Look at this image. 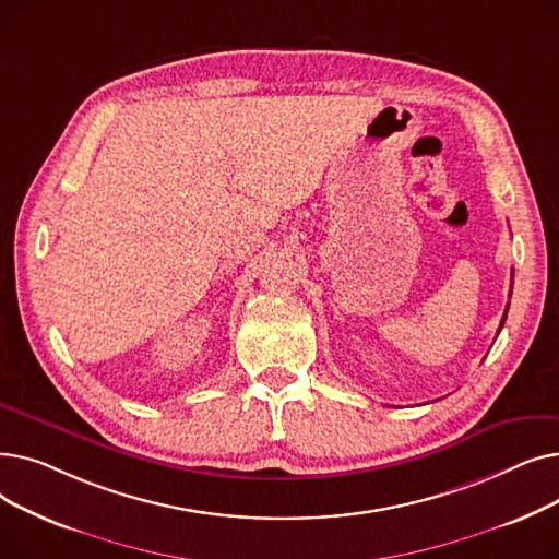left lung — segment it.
Wrapping results in <instances>:
<instances>
[{
    "label": "left lung",
    "mask_w": 559,
    "mask_h": 559,
    "mask_svg": "<svg viewBox=\"0 0 559 559\" xmlns=\"http://www.w3.org/2000/svg\"><path fill=\"white\" fill-rule=\"evenodd\" d=\"M510 297H512V292H510ZM506 317H508V310H506V314H503V319H501V329H503V324H506ZM501 329H498V333H501Z\"/></svg>",
    "instance_id": "left-lung-1"
}]
</instances>
